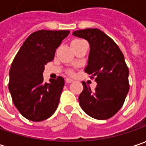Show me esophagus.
Returning a JSON list of instances; mask_svg holds the SVG:
<instances>
[{"instance_id": "obj_1", "label": "esophagus", "mask_w": 146, "mask_h": 146, "mask_svg": "<svg viewBox=\"0 0 146 146\" xmlns=\"http://www.w3.org/2000/svg\"><path fill=\"white\" fill-rule=\"evenodd\" d=\"M66 82L67 84H70L71 82H73V80H72V79H70V78H66Z\"/></svg>"}]
</instances>
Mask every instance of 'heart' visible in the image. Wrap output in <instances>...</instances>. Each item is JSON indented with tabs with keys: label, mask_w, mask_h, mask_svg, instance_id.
Wrapping results in <instances>:
<instances>
[{
	"label": "heart",
	"mask_w": 146,
	"mask_h": 146,
	"mask_svg": "<svg viewBox=\"0 0 146 146\" xmlns=\"http://www.w3.org/2000/svg\"><path fill=\"white\" fill-rule=\"evenodd\" d=\"M76 40H74V41H76Z\"/></svg>",
	"instance_id": "heart-1"
}]
</instances>
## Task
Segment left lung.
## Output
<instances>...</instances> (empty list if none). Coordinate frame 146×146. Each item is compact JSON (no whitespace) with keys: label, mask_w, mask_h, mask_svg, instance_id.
<instances>
[{"label":"left lung","mask_w":146,"mask_h":146,"mask_svg":"<svg viewBox=\"0 0 146 146\" xmlns=\"http://www.w3.org/2000/svg\"><path fill=\"white\" fill-rule=\"evenodd\" d=\"M90 44L88 65L84 71L95 79L94 90L82 82L84 89L79 102L88 115L97 119H107L120 110L129 90V70L124 56L116 43L97 28L73 32Z\"/></svg>","instance_id":"8db88e82"}]
</instances>
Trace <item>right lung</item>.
<instances>
[{
	"instance_id": "right-lung-1",
	"label": "right lung",
	"mask_w": 146,
	"mask_h": 146,
	"mask_svg": "<svg viewBox=\"0 0 146 146\" xmlns=\"http://www.w3.org/2000/svg\"><path fill=\"white\" fill-rule=\"evenodd\" d=\"M70 31L40 30L31 33L14 57L9 70V90L15 107L26 119H47L58 106L64 79L44 83V65L54 58L56 48Z\"/></svg>"
}]
</instances>
